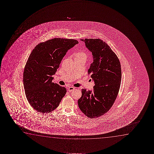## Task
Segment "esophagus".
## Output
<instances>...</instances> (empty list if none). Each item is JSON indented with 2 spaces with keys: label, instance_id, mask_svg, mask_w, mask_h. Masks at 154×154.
Listing matches in <instances>:
<instances>
[{
  "label": "esophagus",
  "instance_id": "esophagus-1",
  "mask_svg": "<svg viewBox=\"0 0 154 154\" xmlns=\"http://www.w3.org/2000/svg\"><path fill=\"white\" fill-rule=\"evenodd\" d=\"M74 89H75V88L73 87H69L68 88V91H69V92H71L72 91H74Z\"/></svg>",
  "mask_w": 154,
  "mask_h": 154
}]
</instances>
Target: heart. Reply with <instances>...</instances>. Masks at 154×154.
I'll list each match as a JSON object with an SVG mask.
<instances>
[{"mask_svg":"<svg viewBox=\"0 0 154 154\" xmlns=\"http://www.w3.org/2000/svg\"><path fill=\"white\" fill-rule=\"evenodd\" d=\"M75 58H84L86 59L87 54L84 51H78V53H76Z\"/></svg>","mask_w":154,"mask_h":154,"instance_id":"heart-1","label":"heart"}]
</instances>
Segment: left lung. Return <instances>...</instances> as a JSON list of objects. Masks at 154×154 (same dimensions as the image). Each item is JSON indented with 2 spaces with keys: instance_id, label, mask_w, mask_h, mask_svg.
I'll use <instances>...</instances> for the list:
<instances>
[{
  "instance_id": "obj_1",
  "label": "left lung",
  "mask_w": 154,
  "mask_h": 154,
  "mask_svg": "<svg viewBox=\"0 0 154 154\" xmlns=\"http://www.w3.org/2000/svg\"><path fill=\"white\" fill-rule=\"evenodd\" d=\"M80 40L92 53L93 62L88 74L95 85L91 91L82 89L78 106L89 118H97L106 113L116 100L122 79L121 66L117 56L105 42L100 39Z\"/></svg>"
}]
</instances>
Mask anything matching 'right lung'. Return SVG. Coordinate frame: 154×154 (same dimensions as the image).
I'll return each mask as SVG.
<instances>
[{"instance_id": "obj_1", "label": "right lung", "mask_w": 154, "mask_h": 154, "mask_svg": "<svg viewBox=\"0 0 154 154\" xmlns=\"http://www.w3.org/2000/svg\"><path fill=\"white\" fill-rule=\"evenodd\" d=\"M77 44L75 39L54 38L32 51L23 71V86L28 101L37 112H51L65 95V87L53 82L52 76L68 51Z\"/></svg>"}]
</instances>
